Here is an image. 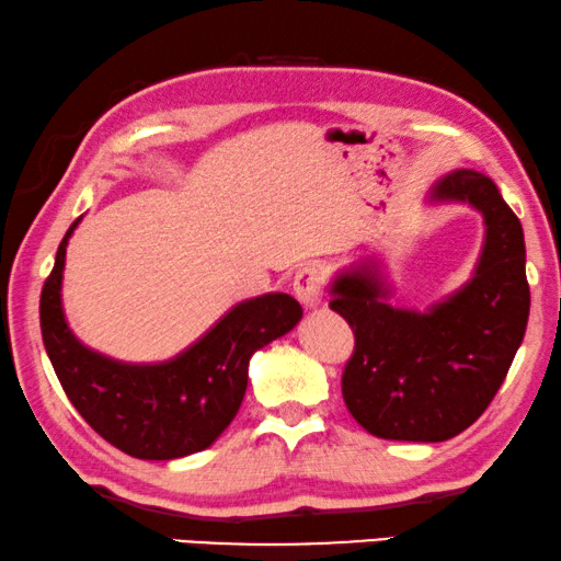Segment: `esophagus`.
Wrapping results in <instances>:
<instances>
[{"label": "esophagus", "mask_w": 561, "mask_h": 561, "mask_svg": "<svg viewBox=\"0 0 561 561\" xmlns=\"http://www.w3.org/2000/svg\"><path fill=\"white\" fill-rule=\"evenodd\" d=\"M295 295L305 307H317L324 295V272L317 264L299 266L295 274Z\"/></svg>", "instance_id": "34e87169"}]
</instances>
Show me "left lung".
Returning a JSON list of instances; mask_svg holds the SVG:
<instances>
[{"label":"left lung","mask_w":561,"mask_h":561,"mask_svg":"<svg viewBox=\"0 0 561 561\" xmlns=\"http://www.w3.org/2000/svg\"><path fill=\"white\" fill-rule=\"evenodd\" d=\"M425 201L468 204L483 216V247L463 287L423 312L392 307L375 256L330 284V307L355 332L342 398L367 433L386 440L440 443L466 431L494 400L529 320L522 221L496 183L458 169L433 183Z\"/></svg>","instance_id":"1"}]
</instances>
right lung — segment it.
Wrapping results in <instances>:
<instances>
[{
    "instance_id": "obj_1",
    "label": "right lung",
    "mask_w": 561,
    "mask_h": 561,
    "mask_svg": "<svg viewBox=\"0 0 561 561\" xmlns=\"http://www.w3.org/2000/svg\"><path fill=\"white\" fill-rule=\"evenodd\" d=\"M80 219L57 247L53 274L39 297L42 340L57 380L90 428L123 454L144 461L198 454L239 413L252 355L295 330L302 307L284 291H270L233 305L171 360H115L82 345L65 320V252Z\"/></svg>"
}]
</instances>
